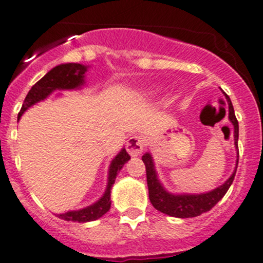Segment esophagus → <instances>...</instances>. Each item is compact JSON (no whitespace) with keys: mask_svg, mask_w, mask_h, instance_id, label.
<instances>
[{"mask_svg":"<svg viewBox=\"0 0 263 263\" xmlns=\"http://www.w3.org/2000/svg\"><path fill=\"white\" fill-rule=\"evenodd\" d=\"M145 145H146V141L142 136L129 137L128 141H127V143H126L127 153L131 155L132 157L140 156V154L142 153Z\"/></svg>","mask_w":263,"mask_h":263,"instance_id":"34e87169","label":"esophagus"}]
</instances>
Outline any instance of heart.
<instances>
[{"mask_svg":"<svg viewBox=\"0 0 263 263\" xmlns=\"http://www.w3.org/2000/svg\"><path fill=\"white\" fill-rule=\"evenodd\" d=\"M146 96H154L155 93H156V89H154V88H151V89H148V90H146Z\"/></svg>","mask_w":263,"mask_h":263,"instance_id":"b5f03b06","label":"heart"}]
</instances>
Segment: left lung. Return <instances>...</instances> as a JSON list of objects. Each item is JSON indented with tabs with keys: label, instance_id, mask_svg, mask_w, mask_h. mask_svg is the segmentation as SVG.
Returning <instances> with one entry per match:
<instances>
[{
	"label": "left lung",
	"instance_id": "obj_1",
	"mask_svg": "<svg viewBox=\"0 0 263 263\" xmlns=\"http://www.w3.org/2000/svg\"><path fill=\"white\" fill-rule=\"evenodd\" d=\"M226 99L228 102V118L231 123L234 127V146L236 150L238 148V121H237L236 115H234L233 106L229 99V97L226 95ZM238 157V156H237ZM142 161L145 162L146 166V178H147V186H148V198H150L151 204L155 209L160 211L164 214L170 215L175 218H193L203 214V213L211 211L213 206L218 203L226 193L228 192L229 186L234 180L237 171V165H238V159L236 161V167L232 175L227 179L224 184L220 186L215 187L208 193H200V194H174V193L167 192L159 180L156 168H155V162L153 155L146 153L142 156Z\"/></svg>",
	"mask_w": 263,
	"mask_h": 263
}]
</instances>
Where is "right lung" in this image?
<instances>
[{"label": "right lung", "mask_w": 263, "mask_h": 263, "mask_svg": "<svg viewBox=\"0 0 263 263\" xmlns=\"http://www.w3.org/2000/svg\"><path fill=\"white\" fill-rule=\"evenodd\" d=\"M88 65L78 64V63H65V64L57 65L50 71L45 74L36 84L32 85L31 89L27 93L22 104L20 113H18L17 120H20L25 110H27L31 106L39 103L48 98L55 90H74L81 89L85 84V73H87ZM131 159L127 154L126 148H122L110 161L108 168V179H107V186L103 195L90 205L85 208L78 209V211H69L62 214H57L60 219L68 220V222H78L85 223L92 222L98 219L102 215L106 214L110 209V189L115 184L117 174L123 165Z\"/></svg>", "instance_id": "1"}]
</instances>
